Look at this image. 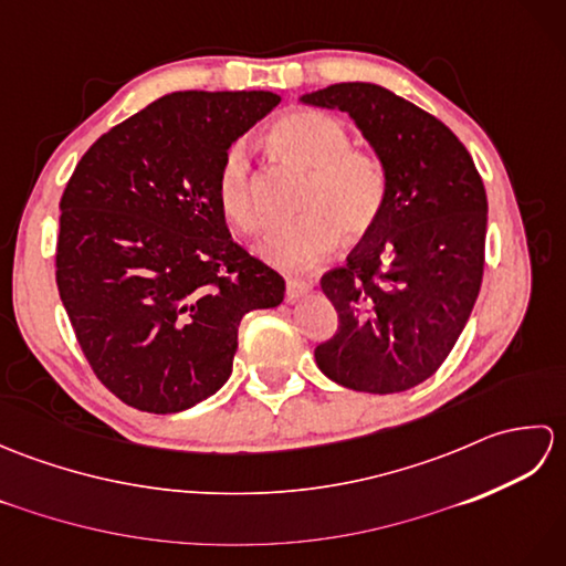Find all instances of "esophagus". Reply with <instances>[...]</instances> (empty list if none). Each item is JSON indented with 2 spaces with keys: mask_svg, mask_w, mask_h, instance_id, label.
<instances>
[{
  "mask_svg": "<svg viewBox=\"0 0 566 566\" xmlns=\"http://www.w3.org/2000/svg\"><path fill=\"white\" fill-rule=\"evenodd\" d=\"M311 286H314V284L306 282V280H294V276H290V280H286V298L294 302V298L311 292Z\"/></svg>",
  "mask_w": 566,
  "mask_h": 566,
  "instance_id": "34e87169",
  "label": "esophagus"
}]
</instances>
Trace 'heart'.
Masks as SVG:
<instances>
[{
	"instance_id": "1",
	"label": "heart",
	"mask_w": 566,
	"mask_h": 566,
	"mask_svg": "<svg viewBox=\"0 0 566 566\" xmlns=\"http://www.w3.org/2000/svg\"><path fill=\"white\" fill-rule=\"evenodd\" d=\"M270 140L286 158L308 170L294 221L272 226L258 248L264 262L302 270L326 258L340 235L357 240L375 231L389 199V172L369 150L350 148L347 128L323 112L298 109L270 128ZM213 197L226 223L240 235L260 228L252 167L243 143L223 153L213 179Z\"/></svg>"
}]
</instances>
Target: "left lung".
Returning a JSON list of instances; mask_svg holds the SVG:
<instances>
[{
  "instance_id": "1",
  "label": "left lung",
  "mask_w": 566,
  "mask_h": 566,
  "mask_svg": "<svg viewBox=\"0 0 566 566\" xmlns=\"http://www.w3.org/2000/svg\"><path fill=\"white\" fill-rule=\"evenodd\" d=\"M302 102L350 114L389 172L375 231L321 276L338 331L316 347V365L353 391H406L436 375L479 296L482 175L440 118L379 84H331Z\"/></svg>"
}]
</instances>
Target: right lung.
Listing matches in <instances>:
<instances>
[{
  "label": "right lung",
  "instance_id": "obj_1",
  "mask_svg": "<svg viewBox=\"0 0 566 566\" xmlns=\"http://www.w3.org/2000/svg\"><path fill=\"white\" fill-rule=\"evenodd\" d=\"M272 92H172L109 128L60 199L55 282L94 375L138 411L177 413L231 377L248 311L280 272L233 243L213 197L231 143Z\"/></svg>",
  "mask_w": 566,
  "mask_h": 566
}]
</instances>
